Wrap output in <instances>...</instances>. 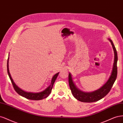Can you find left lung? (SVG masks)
<instances>
[{
	"label": "left lung",
	"instance_id": "1",
	"mask_svg": "<svg viewBox=\"0 0 123 123\" xmlns=\"http://www.w3.org/2000/svg\"><path fill=\"white\" fill-rule=\"evenodd\" d=\"M108 40L111 43L113 47L114 53V59L111 74L108 81L106 82L104 85H103V86H102L100 89L94 91L93 92H83L80 89H79L75 85L73 81L72 77L70 73L68 74L69 85L71 92H72L74 97L78 100L86 103H92L98 101L106 96L110 92L111 88H112L117 77V55L116 49L113 44V42L110 39H108Z\"/></svg>",
	"mask_w": 123,
	"mask_h": 123
}]
</instances>
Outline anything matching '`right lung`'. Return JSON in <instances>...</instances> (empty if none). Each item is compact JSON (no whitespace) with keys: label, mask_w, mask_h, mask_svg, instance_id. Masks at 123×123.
<instances>
[{"label":"right lung","mask_w":123,"mask_h":123,"mask_svg":"<svg viewBox=\"0 0 123 123\" xmlns=\"http://www.w3.org/2000/svg\"><path fill=\"white\" fill-rule=\"evenodd\" d=\"M9 57L8 58V59H7V73H8L9 78L12 82V83L14 89L19 95H20V96H21L22 97H25L27 99H30V100H42V99L45 98L49 96V94L50 93V92H51V89H52V88H53V86L54 85V83H55V81H56L59 73H58L54 75L53 77L52 78V79H51L50 85L48 87L46 88L44 90H43V92H38V93L26 92H25V91H23V90H22L20 88H19L16 85V84H15V82H14L12 78L10 73L9 72Z\"/></svg>","instance_id":"add662e5"}]
</instances>
